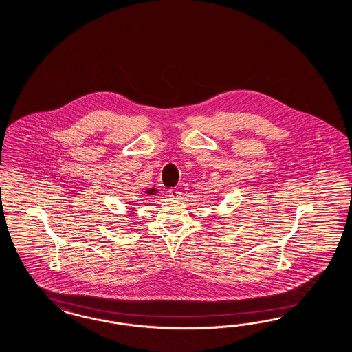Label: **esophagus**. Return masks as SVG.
Listing matches in <instances>:
<instances>
[{
	"instance_id": "1",
	"label": "esophagus",
	"mask_w": 352,
	"mask_h": 352,
	"mask_svg": "<svg viewBox=\"0 0 352 352\" xmlns=\"http://www.w3.org/2000/svg\"><path fill=\"white\" fill-rule=\"evenodd\" d=\"M168 193H169V196H170L173 200H179L181 199V192L177 190V188H170V190H168Z\"/></svg>"
}]
</instances>
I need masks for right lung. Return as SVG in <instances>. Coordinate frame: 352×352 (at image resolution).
Instances as JSON below:
<instances>
[{
  "label": "right lung",
  "instance_id": "add662e5",
  "mask_svg": "<svg viewBox=\"0 0 352 352\" xmlns=\"http://www.w3.org/2000/svg\"><path fill=\"white\" fill-rule=\"evenodd\" d=\"M144 192H146L148 196H151V195H155V193L157 192V190H156V188H150V190H144Z\"/></svg>",
  "mask_w": 352,
  "mask_h": 352
}]
</instances>
